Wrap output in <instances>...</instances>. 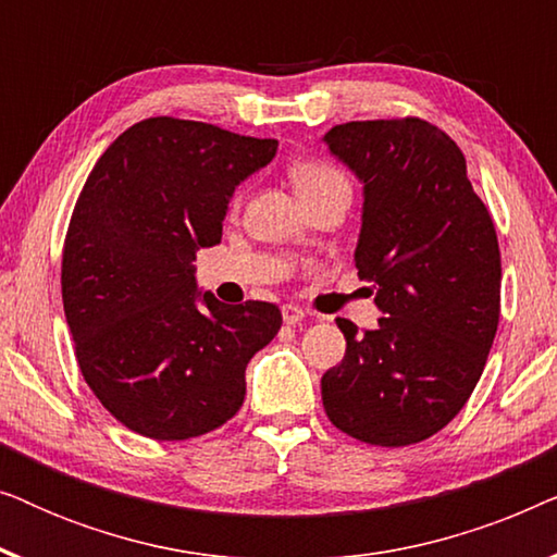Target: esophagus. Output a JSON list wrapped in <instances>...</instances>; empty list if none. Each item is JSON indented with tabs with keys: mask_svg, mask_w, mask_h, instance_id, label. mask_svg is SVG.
<instances>
[{
	"mask_svg": "<svg viewBox=\"0 0 557 557\" xmlns=\"http://www.w3.org/2000/svg\"><path fill=\"white\" fill-rule=\"evenodd\" d=\"M281 314H284V324H301L304 319H307V311L301 307H296V304H284V309H281Z\"/></svg>",
	"mask_w": 557,
	"mask_h": 557,
	"instance_id": "esophagus-1",
	"label": "esophagus"
}]
</instances>
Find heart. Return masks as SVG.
I'll return each mask as SVG.
<instances>
[{
  "instance_id": "obj_1",
  "label": "heart",
  "mask_w": 557,
  "mask_h": 557,
  "mask_svg": "<svg viewBox=\"0 0 557 557\" xmlns=\"http://www.w3.org/2000/svg\"><path fill=\"white\" fill-rule=\"evenodd\" d=\"M292 182L299 197L317 193V189L337 185V182H347L334 164L317 162V159H307V162H296L292 166Z\"/></svg>"
}]
</instances>
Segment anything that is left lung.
I'll list each match as a JSON object with an SVG mask.
<instances>
[{
	"instance_id": "8db88e82",
	"label": "left lung",
	"mask_w": 557,
	"mask_h": 557,
	"mask_svg": "<svg viewBox=\"0 0 557 557\" xmlns=\"http://www.w3.org/2000/svg\"><path fill=\"white\" fill-rule=\"evenodd\" d=\"M324 144L362 185L357 276L375 281V330L322 375L330 421L375 446L438 433L482 377L499 324V243L467 159L429 121H349Z\"/></svg>"
}]
</instances>
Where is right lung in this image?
Masks as SVG:
<instances>
[{
  "label": "right lung",
  "mask_w": 557,
  "mask_h": 557,
  "mask_svg": "<svg viewBox=\"0 0 557 557\" xmlns=\"http://www.w3.org/2000/svg\"><path fill=\"white\" fill-rule=\"evenodd\" d=\"M276 139L170 116L126 128L88 174L63 248V307L81 372L147 438L215 431L246 398V368L281 330L269 301L200 292L195 253L218 246L235 187Z\"/></svg>",
  "instance_id": "1"
}]
</instances>
